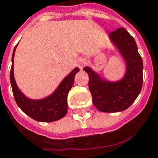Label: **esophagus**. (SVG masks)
<instances>
[{
	"label": "esophagus",
	"mask_w": 158,
	"mask_h": 158,
	"mask_svg": "<svg viewBox=\"0 0 158 158\" xmlns=\"http://www.w3.org/2000/svg\"><path fill=\"white\" fill-rule=\"evenodd\" d=\"M85 62H86V61H85V59H84V58H80V59H78L77 66L79 67V68L82 69L83 67L85 66Z\"/></svg>",
	"instance_id": "1"
}]
</instances>
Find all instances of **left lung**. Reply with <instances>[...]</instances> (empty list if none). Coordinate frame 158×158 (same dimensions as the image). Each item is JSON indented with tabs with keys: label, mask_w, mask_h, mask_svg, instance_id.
<instances>
[{
	"label": "left lung",
	"mask_w": 158,
	"mask_h": 158,
	"mask_svg": "<svg viewBox=\"0 0 158 158\" xmlns=\"http://www.w3.org/2000/svg\"><path fill=\"white\" fill-rule=\"evenodd\" d=\"M110 38L124 58L126 74L122 80L110 82L102 80L91 68L85 67L89 76V89L96 108L102 112H119L128 109L134 102L143 85V59L136 42L127 30L118 28L110 34Z\"/></svg>",
	"instance_id": "obj_1"
}]
</instances>
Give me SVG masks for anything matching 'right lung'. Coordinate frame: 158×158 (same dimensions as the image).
<instances>
[{
    "mask_svg": "<svg viewBox=\"0 0 158 158\" xmlns=\"http://www.w3.org/2000/svg\"><path fill=\"white\" fill-rule=\"evenodd\" d=\"M17 46V45H16ZM16 46L12 54V65L10 79L15 102L20 110L30 118L40 122H52L64 117L68 111V95L74 83V77L79 68L73 69L62 81L53 94L47 98L34 101L27 98L17 87L14 78V55Z\"/></svg>",
    "mask_w": 158,
    "mask_h": 158,
    "instance_id": "1",
    "label": "right lung"
}]
</instances>
